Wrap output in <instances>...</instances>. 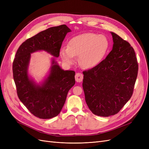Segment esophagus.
<instances>
[{"label": "esophagus", "instance_id": "obj_1", "mask_svg": "<svg viewBox=\"0 0 149 149\" xmlns=\"http://www.w3.org/2000/svg\"><path fill=\"white\" fill-rule=\"evenodd\" d=\"M83 75L81 73H77L75 75V79H76V81L78 82V83H80L81 82L83 81Z\"/></svg>", "mask_w": 149, "mask_h": 149}]
</instances>
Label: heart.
<instances>
[{
	"instance_id": "b5f03b06",
	"label": "heart",
	"mask_w": 149,
	"mask_h": 149,
	"mask_svg": "<svg viewBox=\"0 0 149 149\" xmlns=\"http://www.w3.org/2000/svg\"><path fill=\"white\" fill-rule=\"evenodd\" d=\"M109 47L106 36L93 33H84L71 38L67 48H61L60 55L67 65L73 64L75 56H79V62L84 68L91 69L97 66L103 60Z\"/></svg>"
}]
</instances>
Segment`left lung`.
I'll return each instance as SVG.
<instances>
[{
    "label": "left lung",
    "mask_w": 149,
    "mask_h": 149,
    "mask_svg": "<svg viewBox=\"0 0 149 149\" xmlns=\"http://www.w3.org/2000/svg\"><path fill=\"white\" fill-rule=\"evenodd\" d=\"M111 52L100 64L83 71L85 100L93 113L108 117L119 112L131 97L138 73L134 48L114 32Z\"/></svg>",
    "instance_id": "1"
}]
</instances>
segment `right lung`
<instances>
[{"label":"right lung","instance_id":"right-lung-1","mask_svg":"<svg viewBox=\"0 0 149 149\" xmlns=\"http://www.w3.org/2000/svg\"><path fill=\"white\" fill-rule=\"evenodd\" d=\"M70 31L66 25L41 31L21 45L13 60V76L18 97L31 114L40 119H51L60 114L68 93L75 84V72L61 69L53 58L47 77L37 84L29 74L31 54L45 51L58 58L65 37Z\"/></svg>","mask_w":149,"mask_h":149}]
</instances>
